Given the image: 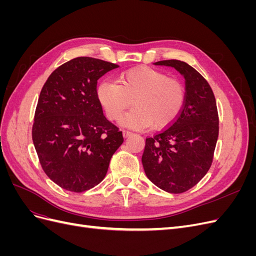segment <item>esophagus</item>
<instances>
[{
	"mask_svg": "<svg viewBox=\"0 0 256 256\" xmlns=\"http://www.w3.org/2000/svg\"><path fill=\"white\" fill-rule=\"evenodd\" d=\"M131 134H132V132H131V131H129V130H124V131H122V136H124V138H128V136H130Z\"/></svg>",
	"mask_w": 256,
	"mask_h": 256,
	"instance_id": "34e87169",
	"label": "esophagus"
}]
</instances>
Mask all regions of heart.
Here are the masks:
<instances>
[{"label":"heart","instance_id":"obj_1","mask_svg":"<svg viewBox=\"0 0 256 256\" xmlns=\"http://www.w3.org/2000/svg\"><path fill=\"white\" fill-rule=\"evenodd\" d=\"M97 96L110 120H118L134 104V109L122 118L129 127H168L180 115L184 102L182 84L157 69L138 67L122 72L118 82L98 85Z\"/></svg>","mask_w":256,"mask_h":256}]
</instances>
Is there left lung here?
Masks as SVG:
<instances>
[{
    "instance_id": "obj_1",
    "label": "left lung",
    "mask_w": 256,
    "mask_h": 256,
    "mask_svg": "<svg viewBox=\"0 0 256 256\" xmlns=\"http://www.w3.org/2000/svg\"><path fill=\"white\" fill-rule=\"evenodd\" d=\"M154 65L173 67L186 83L182 109L160 132L146 138L142 164L147 178L170 193H182L202 180L212 166L219 136V116L210 85L178 60Z\"/></svg>"
}]
</instances>
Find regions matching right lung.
Here are the masks:
<instances>
[{
	"instance_id": "right-lung-1",
	"label": "right lung",
	"mask_w": 256,
	"mask_h": 256,
	"mask_svg": "<svg viewBox=\"0 0 256 256\" xmlns=\"http://www.w3.org/2000/svg\"><path fill=\"white\" fill-rule=\"evenodd\" d=\"M118 67L94 58H76L56 68L42 86L32 138L42 170L60 188L83 192L95 187L124 142L97 96L98 79Z\"/></svg>"
}]
</instances>
